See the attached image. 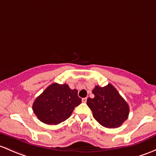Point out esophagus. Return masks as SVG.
I'll return each instance as SVG.
<instances>
[{
  "mask_svg": "<svg viewBox=\"0 0 156 156\" xmlns=\"http://www.w3.org/2000/svg\"><path fill=\"white\" fill-rule=\"evenodd\" d=\"M87 97H85V98H83V99H82V101H83V102H87Z\"/></svg>",
  "mask_w": 156,
  "mask_h": 156,
  "instance_id": "34e87169",
  "label": "esophagus"
}]
</instances>
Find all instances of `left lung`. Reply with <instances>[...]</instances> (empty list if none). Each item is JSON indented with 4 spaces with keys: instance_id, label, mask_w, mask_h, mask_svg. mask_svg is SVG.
I'll use <instances>...</instances> for the list:
<instances>
[{
    "instance_id": "8db88e82",
    "label": "left lung",
    "mask_w": 156,
    "mask_h": 156,
    "mask_svg": "<svg viewBox=\"0 0 156 156\" xmlns=\"http://www.w3.org/2000/svg\"><path fill=\"white\" fill-rule=\"evenodd\" d=\"M94 98H88L87 104L93 116L102 126L114 129L120 126L128 119L129 106L111 83L93 90Z\"/></svg>"
}]
</instances>
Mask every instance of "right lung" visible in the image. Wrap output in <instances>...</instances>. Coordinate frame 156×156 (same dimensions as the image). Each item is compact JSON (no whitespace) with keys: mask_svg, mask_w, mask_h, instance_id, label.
Here are the masks:
<instances>
[{"mask_svg":"<svg viewBox=\"0 0 156 156\" xmlns=\"http://www.w3.org/2000/svg\"><path fill=\"white\" fill-rule=\"evenodd\" d=\"M81 103L76 89H70L66 83H54L35 99L33 111L41 122L57 125L68 119Z\"/></svg>","mask_w":156,"mask_h":156,"instance_id":"1","label":"right lung"}]
</instances>
